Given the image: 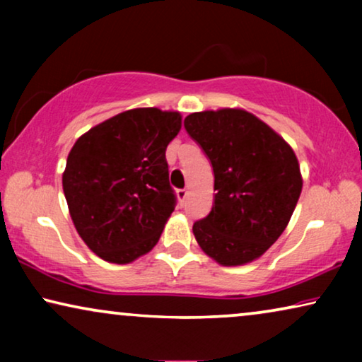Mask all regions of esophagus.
Segmentation results:
<instances>
[{
	"label": "esophagus",
	"instance_id": "34e87169",
	"mask_svg": "<svg viewBox=\"0 0 362 362\" xmlns=\"http://www.w3.org/2000/svg\"><path fill=\"white\" fill-rule=\"evenodd\" d=\"M176 196H177V201H180L181 204H182V202H185L186 197H187V191L186 189H177L176 191Z\"/></svg>",
	"mask_w": 362,
	"mask_h": 362
}]
</instances>
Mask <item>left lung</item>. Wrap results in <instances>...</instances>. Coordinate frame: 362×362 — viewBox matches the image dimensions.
Segmentation results:
<instances>
[{"instance_id": "obj_1", "label": "left lung", "mask_w": 362, "mask_h": 362, "mask_svg": "<svg viewBox=\"0 0 362 362\" xmlns=\"http://www.w3.org/2000/svg\"><path fill=\"white\" fill-rule=\"evenodd\" d=\"M185 128L214 171L212 209L192 226L197 244L224 267L257 260L288 226L301 194L295 151L244 108L191 113Z\"/></svg>"}]
</instances>
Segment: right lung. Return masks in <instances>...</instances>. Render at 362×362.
Listing matches in <instances>:
<instances>
[{"instance_id": "obj_1", "label": "right lung", "mask_w": 362, "mask_h": 362, "mask_svg": "<svg viewBox=\"0 0 362 362\" xmlns=\"http://www.w3.org/2000/svg\"><path fill=\"white\" fill-rule=\"evenodd\" d=\"M181 113L132 108L74 143L62 187L78 235L112 264H130L158 244L175 211L166 148Z\"/></svg>"}]
</instances>
